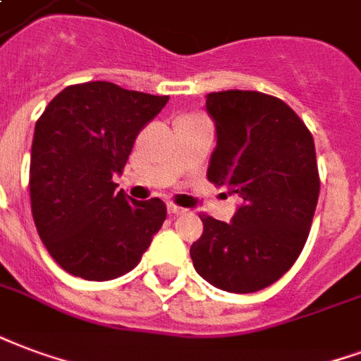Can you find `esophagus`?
<instances>
[{
	"mask_svg": "<svg viewBox=\"0 0 361 361\" xmlns=\"http://www.w3.org/2000/svg\"><path fill=\"white\" fill-rule=\"evenodd\" d=\"M168 214L170 216H181V214H185L188 210L185 208H181V207H176V204H172V202H168Z\"/></svg>",
	"mask_w": 361,
	"mask_h": 361,
	"instance_id": "esophagus-1",
	"label": "esophagus"
}]
</instances>
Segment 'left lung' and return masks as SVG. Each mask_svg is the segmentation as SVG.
Listing matches in <instances>:
<instances>
[{"label": "left lung", "mask_w": 361, "mask_h": 361, "mask_svg": "<svg viewBox=\"0 0 361 361\" xmlns=\"http://www.w3.org/2000/svg\"><path fill=\"white\" fill-rule=\"evenodd\" d=\"M216 124L208 180L241 199L231 224L202 214L191 245L197 274L228 293H256L289 271L308 239L319 197L314 137L281 99L208 93Z\"/></svg>", "instance_id": "1"}]
</instances>
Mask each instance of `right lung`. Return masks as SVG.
Returning <instances> with one entry per match:
<instances>
[{"instance_id":"right-lung-1","label":"right lung","mask_w":361,"mask_h":361,"mask_svg":"<svg viewBox=\"0 0 361 361\" xmlns=\"http://www.w3.org/2000/svg\"><path fill=\"white\" fill-rule=\"evenodd\" d=\"M168 95L130 92L111 82L68 85L36 122L30 204L45 248L61 268L106 281L140 264L166 220L160 199L116 191L133 141Z\"/></svg>"}]
</instances>
